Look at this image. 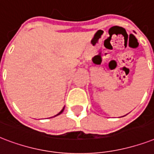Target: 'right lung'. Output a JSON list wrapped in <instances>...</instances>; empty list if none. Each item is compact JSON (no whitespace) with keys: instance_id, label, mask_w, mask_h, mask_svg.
<instances>
[{"instance_id":"obj_1","label":"right lung","mask_w":154,"mask_h":154,"mask_svg":"<svg viewBox=\"0 0 154 154\" xmlns=\"http://www.w3.org/2000/svg\"><path fill=\"white\" fill-rule=\"evenodd\" d=\"M64 108H65V107H63V109H62V110L60 111V112H59L58 113V114H57V115H55V116H54H54H58V115H60L61 113L63 112L64 111ZM50 118H52V117H50Z\"/></svg>"}]
</instances>
